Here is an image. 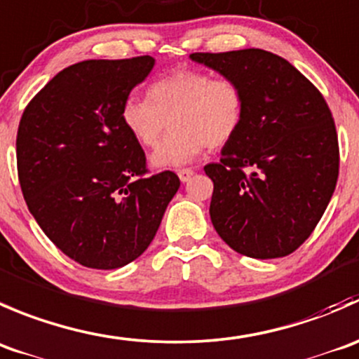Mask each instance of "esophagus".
<instances>
[{
  "label": "esophagus",
  "instance_id": "34e87169",
  "mask_svg": "<svg viewBox=\"0 0 359 359\" xmlns=\"http://www.w3.org/2000/svg\"><path fill=\"white\" fill-rule=\"evenodd\" d=\"M178 176H180V180L183 181V183H187V181L190 180L191 176H194V169H190V168L180 169V171H178Z\"/></svg>",
  "mask_w": 359,
  "mask_h": 359
}]
</instances>
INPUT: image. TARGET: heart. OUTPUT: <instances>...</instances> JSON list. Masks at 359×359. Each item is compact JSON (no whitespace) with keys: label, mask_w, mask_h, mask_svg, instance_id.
<instances>
[{"label":"heart","mask_w":359,"mask_h":359,"mask_svg":"<svg viewBox=\"0 0 359 359\" xmlns=\"http://www.w3.org/2000/svg\"><path fill=\"white\" fill-rule=\"evenodd\" d=\"M246 90L237 78L201 69H176L148 87V99L130 97L122 106V122L144 148H154L155 168H178L205 147L219 148L237 136L246 116Z\"/></svg>","instance_id":"obj_1"}]
</instances>
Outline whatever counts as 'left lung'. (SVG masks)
Listing matches in <instances>:
<instances>
[{"mask_svg": "<svg viewBox=\"0 0 359 359\" xmlns=\"http://www.w3.org/2000/svg\"><path fill=\"white\" fill-rule=\"evenodd\" d=\"M191 60L244 85L241 130L204 168L218 236L241 255L281 258L305 243L339 178L335 122L321 92L286 59L260 50L195 52Z\"/></svg>", "mask_w": 359, "mask_h": 359, "instance_id": "8db88e82", "label": "left lung"}]
</instances>
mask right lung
Instances as JSON below:
<instances>
[{"mask_svg": "<svg viewBox=\"0 0 359 359\" xmlns=\"http://www.w3.org/2000/svg\"><path fill=\"white\" fill-rule=\"evenodd\" d=\"M155 59L83 60L55 74L26 106L17 171L45 236L83 267H123L150 246L180 188L172 171L148 175L122 122L130 90Z\"/></svg>", "mask_w": 359, "mask_h": 359, "instance_id": "1", "label": "right lung"}]
</instances>
